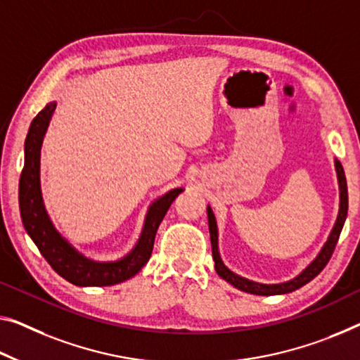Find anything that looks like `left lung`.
Instances as JSON below:
<instances>
[{
    "instance_id": "1",
    "label": "left lung",
    "mask_w": 360,
    "mask_h": 360,
    "mask_svg": "<svg viewBox=\"0 0 360 360\" xmlns=\"http://www.w3.org/2000/svg\"><path fill=\"white\" fill-rule=\"evenodd\" d=\"M335 170H336V179H338V186H340V211H338V217H336L333 229H331L327 241H325V245L322 246V250H320L317 256L312 259L311 264H309L306 269H302L296 276H292V278L286 281H280V283H259V281L245 278V276L231 272V270L226 267L222 261V257H220V251H219L217 220H215L212 207L207 204V222H209V233H211L212 257L215 264V272H217L220 278L229 281V283L233 285L235 288L245 292H251V295L274 296V295H286V292H291L297 288H301V286L309 283V281L314 280L315 276L322 272L325 265L328 264L331 254L335 251V246L336 243H338L342 225H345L346 217H347V184H346L345 170H342V165L338 159H335Z\"/></svg>"
}]
</instances>
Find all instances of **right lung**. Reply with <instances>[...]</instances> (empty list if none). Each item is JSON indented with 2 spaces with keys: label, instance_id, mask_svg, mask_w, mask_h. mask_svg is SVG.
<instances>
[{
  "label": "right lung",
  "instance_id": "obj_1",
  "mask_svg": "<svg viewBox=\"0 0 360 360\" xmlns=\"http://www.w3.org/2000/svg\"><path fill=\"white\" fill-rule=\"evenodd\" d=\"M56 109V101L48 103L32 120L24 143V169L19 180V209L27 235L56 272L77 286H110L135 276L149 261L156 231L170 204L184 191L174 188L149 204L141 233L135 246L115 261H95L85 256L59 233L46 211L41 193L40 159L46 130Z\"/></svg>",
  "mask_w": 360,
  "mask_h": 360
}]
</instances>
